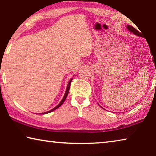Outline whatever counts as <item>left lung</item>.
<instances>
[{"label": "left lung", "instance_id": "left-lung-1", "mask_svg": "<svg viewBox=\"0 0 156 156\" xmlns=\"http://www.w3.org/2000/svg\"><path fill=\"white\" fill-rule=\"evenodd\" d=\"M127 29L128 30L130 31H131V32H133L134 34H136V35H137V36H141V37H142V33H141V32H140L139 31H138L137 30H136L135 28H134L133 27H132L131 25H127ZM154 62H155V59H154ZM155 68H156V66H155ZM155 72H156V71H155Z\"/></svg>", "mask_w": 156, "mask_h": 156}]
</instances>
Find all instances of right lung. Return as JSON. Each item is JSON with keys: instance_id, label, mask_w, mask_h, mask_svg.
I'll use <instances>...</instances> for the list:
<instances>
[{"instance_id": "obj_1", "label": "right lung", "mask_w": 156, "mask_h": 156, "mask_svg": "<svg viewBox=\"0 0 156 156\" xmlns=\"http://www.w3.org/2000/svg\"><path fill=\"white\" fill-rule=\"evenodd\" d=\"M72 79H71V80H69V83H68V84H67V90H66V91H65V96H64V97H63V98H62V100H61V102H60V103L57 105V106L56 107H54V109H51L50 111H48V112H44V113H42V114H45V113H50V112H53V111H54L55 109H58V107H60V106H61V105H62V103L63 102H65V99H66V98H67V95H68V93H69V89H70V85H71V83H72Z\"/></svg>"}]
</instances>
